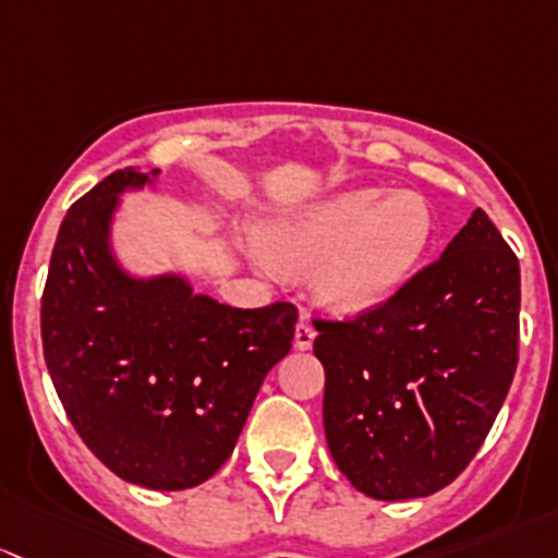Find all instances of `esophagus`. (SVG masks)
Returning <instances> with one entry per match:
<instances>
[{
	"mask_svg": "<svg viewBox=\"0 0 558 558\" xmlns=\"http://www.w3.org/2000/svg\"><path fill=\"white\" fill-rule=\"evenodd\" d=\"M314 336H317V332H314L312 322L303 317L301 325L295 327V347H298V349H308V347H312V343H314Z\"/></svg>",
	"mask_w": 558,
	"mask_h": 558,
	"instance_id": "34e87169",
	"label": "esophagus"
}]
</instances>
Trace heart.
Masks as SVG:
<instances>
[{
  "label": "heart",
  "instance_id": "b5f03b06",
  "mask_svg": "<svg viewBox=\"0 0 558 558\" xmlns=\"http://www.w3.org/2000/svg\"><path fill=\"white\" fill-rule=\"evenodd\" d=\"M435 236V217L418 193L360 187L266 231V252L281 268L319 266V295L341 312H365L411 279Z\"/></svg>",
  "mask_w": 558,
  "mask_h": 558
}]
</instances>
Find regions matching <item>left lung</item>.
<instances>
[{
	"label": "left lung",
	"mask_w": 558,
	"mask_h": 558,
	"mask_svg": "<svg viewBox=\"0 0 558 558\" xmlns=\"http://www.w3.org/2000/svg\"><path fill=\"white\" fill-rule=\"evenodd\" d=\"M519 257L484 209L438 260L357 317H312L325 435L373 499L449 486L489 435L519 365Z\"/></svg>",
	"instance_id": "obj_1"
}]
</instances>
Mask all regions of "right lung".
<instances>
[{"mask_svg":"<svg viewBox=\"0 0 558 558\" xmlns=\"http://www.w3.org/2000/svg\"><path fill=\"white\" fill-rule=\"evenodd\" d=\"M114 171L69 206L43 292V352L83 444L129 484L177 492L231 457L257 389L292 349L298 308H233L182 279L134 281L107 252Z\"/></svg>","mask_w":558,"mask_h":558,"instance_id":"1","label":"right lung"}]
</instances>
